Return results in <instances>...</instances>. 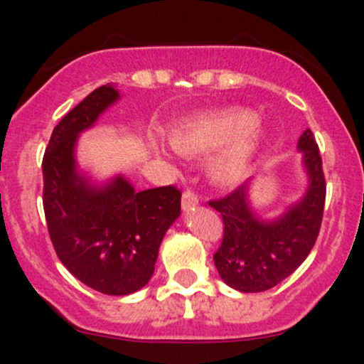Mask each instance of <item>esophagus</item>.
Masks as SVG:
<instances>
[{
	"label": "esophagus",
	"instance_id": "esophagus-1",
	"mask_svg": "<svg viewBox=\"0 0 364 364\" xmlns=\"http://www.w3.org/2000/svg\"><path fill=\"white\" fill-rule=\"evenodd\" d=\"M197 204H199V199H197L196 193L190 192V190H186V192L183 193V200H181L183 211H190V209L196 208Z\"/></svg>",
	"mask_w": 364,
	"mask_h": 364
}]
</instances>
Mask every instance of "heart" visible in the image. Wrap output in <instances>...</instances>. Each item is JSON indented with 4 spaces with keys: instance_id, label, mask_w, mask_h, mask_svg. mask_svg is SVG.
Instances as JSON below:
<instances>
[{
    "instance_id": "heart-1",
    "label": "heart",
    "mask_w": 364,
    "mask_h": 364,
    "mask_svg": "<svg viewBox=\"0 0 364 364\" xmlns=\"http://www.w3.org/2000/svg\"><path fill=\"white\" fill-rule=\"evenodd\" d=\"M264 139V128L248 109H225L185 121L168 132V142L185 156L216 151L209 164V176L218 185H234L248 174L253 156ZM160 159L165 151L153 146Z\"/></svg>"
}]
</instances>
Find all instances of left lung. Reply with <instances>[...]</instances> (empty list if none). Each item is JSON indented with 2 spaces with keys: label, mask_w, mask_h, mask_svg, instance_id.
<instances>
[{
  "label": "left lung",
  "mask_w": 364,
  "mask_h": 364,
  "mask_svg": "<svg viewBox=\"0 0 364 364\" xmlns=\"http://www.w3.org/2000/svg\"><path fill=\"white\" fill-rule=\"evenodd\" d=\"M306 176L303 193L278 215L262 216L253 205V181L211 200L223 218V241L213 260L220 278L240 292H262L291 277L314 248L321 229L326 181L317 142L310 130L297 141Z\"/></svg>",
  "instance_id": "8db88e82"
}]
</instances>
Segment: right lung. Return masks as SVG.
Segmentation results:
<instances>
[{
	"label": "right lung",
	"mask_w": 364,
	"mask_h": 364,
	"mask_svg": "<svg viewBox=\"0 0 364 364\" xmlns=\"http://www.w3.org/2000/svg\"><path fill=\"white\" fill-rule=\"evenodd\" d=\"M121 100L114 84L97 87L54 127L42 161L43 211L58 257L93 291L128 296L151 280L161 240L181 215L174 186L135 190L123 174L97 179L77 160V144Z\"/></svg>",
	"instance_id": "obj_1"
}]
</instances>
